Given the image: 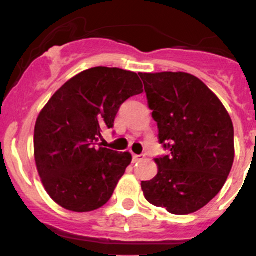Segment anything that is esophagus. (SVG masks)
Masks as SVG:
<instances>
[{
	"mask_svg": "<svg viewBox=\"0 0 256 256\" xmlns=\"http://www.w3.org/2000/svg\"><path fill=\"white\" fill-rule=\"evenodd\" d=\"M143 158H144V155H136V154H134V156H132V161H134V162H138V161L142 160Z\"/></svg>",
	"mask_w": 256,
	"mask_h": 256,
	"instance_id": "1",
	"label": "esophagus"
}]
</instances>
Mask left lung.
Wrapping results in <instances>:
<instances>
[{
  "instance_id": "obj_1",
  "label": "left lung",
  "mask_w": 256,
  "mask_h": 256,
  "mask_svg": "<svg viewBox=\"0 0 256 256\" xmlns=\"http://www.w3.org/2000/svg\"><path fill=\"white\" fill-rule=\"evenodd\" d=\"M142 78L158 142L167 155L155 158L158 172L142 182L146 201L185 216L218 195L234 158V125L220 100L195 76L138 73Z\"/></svg>"
}]
</instances>
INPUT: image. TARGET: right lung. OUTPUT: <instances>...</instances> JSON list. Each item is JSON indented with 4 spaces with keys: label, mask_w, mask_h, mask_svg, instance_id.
Listing matches in <instances>:
<instances>
[{
    "label": "right lung",
    "mask_w": 256,
    "mask_h": 256,
    "mask_svg": "<svg viewBox=\"0 0 256 256\" xmlns=\"http://www.w3.org/2000/svg\"><path fill=\"white\" fill-rule=\"evenodd\" d=\"M143 92L137 73L94 67L70 79L49 100L34 126V160L49 196L72 212L107 204L131 164L130 152L98 146L120 106Z\"/></svg>",
    "instance_id": "obj_1"
}]
</instances>
